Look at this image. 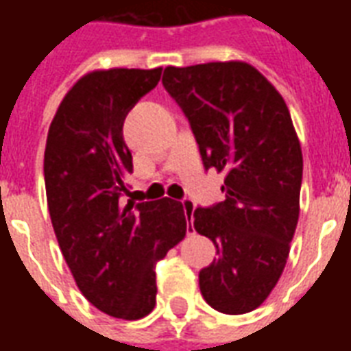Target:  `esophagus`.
<instances>
[{
    "mask_svg": "<svg viewBox=\"0 0 351 351\" xmlns=\"http://www.w3.org/2000/svg\"><path fill=\"white\" fill-rule=\"evenodd\" d=\"M182 206H184V213H186V216H188L191 221V214H193V210H195V203H193L191 199H182Z\"/></svg>",
    "mask_w": 351,
    "mask_h": 351,
    "instance_id": "34e87169",
    "label": "esophagus"
}]
</instances>
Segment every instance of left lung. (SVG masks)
<instances>
[{"instance_id":"1","label":"left lung","mask_w":351,"mask_h":351,"mask_svg":"<svg viewBox=\"0 0 351 351\" xmlns=\"http://www.w3.org/2000/svg\"><path fill=\"white\" fill-rule=\"evenodd\" d=\"M163 88L182 108L205 171L226 173L223 199L191 214L216 246L201 295L223 314L258 308L286 267L299 220L302 154L274 86L243 62L167 67Z\"/></svg>"}]
</instances>
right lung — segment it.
<instances>
[{
  "instance_id": "right-lung-1",
  "label": "right lung",
  "mask_w": 351,
  "mask_h": 351,
  "mask_svg": "<svg viewBox=\"0 0 351 351\" xmlns=\"http://www.w3.org/2000/svg\"><path fill=\"white\" fill-rule=\"evenodd\" d=\"M158 69L93 71L67 92L45 148L47 201L65 263L95 308L138 319L156 306V265L186 235L182 203L128 201L123 120Z\"/></svg>"
}]
</instances>
